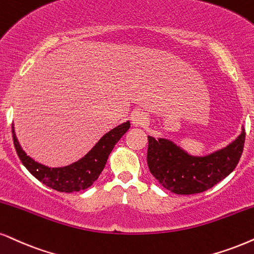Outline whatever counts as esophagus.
Segmentation results:
<instances>
[{
	"mask_svg": "<svg viewBox=\"0 0 254 254\" xmlns=\"http://www.w3.org/2000/svg\"><path fill=\"white\" fill-rule=\"evenodd\" d=\"M133 124L135 126H145V125L148 122V119H147V115L141 111H137L133 114Z\"/></svg>",
	"mask_w": 254,
	"mask_h": 254,
	"instance_id": "esophagus-1",
	"label": "esophagus"
}]
</instances>
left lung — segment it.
<instances>
[{"mask_svg": "<svg viewBox=\"0 0 254 254\" xmlns=\"http://www.w3.org/2000/svg\"><path fill=\"white\" fill-rule=\"evenodd\" d=\"M245 130L232 143L206 156H192L167 139L148 136L147 164L166 190L175 194L207 190L237 167L243 154Z\"/></svg>", "mask_w": 254, "mask_h": 254, "instance_id": "8db88e82", "label": "left lung"}]
</instances>
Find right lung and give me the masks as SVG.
I'll return each mask as SVG.
<instances>
[{"label":"right lung","mask_w":254,"mask_h":254,"mask_svg":"<svg viewBox=\"0 0 254 254\" xmlns=\"http://www.w3.org/2000/svg\"><path fill=\"white\" fill-rule=\"evenodd\" d=\"M129 121L119 125L118 127L113 128L108 133H106L100 141L93 147L90 151L80 159L79 161L74 162L69 166L59 168L47 167L39 162L29 158L18 143L16 135H15L14 127L11 126L12 140L16 153L26 166V168L30 172L37 180L47 185L51 189L59 190V192H79V190L88 189L92 186L94 181L99 178L112 149L114 148L115 143L121 139V136L129 129Z\"/></svg>","instance_id":"obj_1"}]
</instances>
